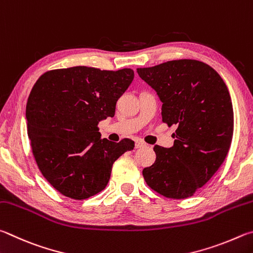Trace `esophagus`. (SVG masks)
<instances>
[{
    "instance_id": "esophagus-1",
    "label": "esophagus",
    "mask_w": 253,
    "mask_h": 253,
    "mask_svg": "<svg viewBox=\"0 0 253 253\" xmlns=\"http://www.w3.org/2000/svg\"><path fill=\"white\" fill-rule=\"evenodd\" d=\"M143 147H145V143L143 142V141H141V140H136V141H135V148H136V149L143 148Z\"/></svg>"
}]
</instances>
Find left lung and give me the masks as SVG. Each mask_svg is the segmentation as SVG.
I'll return each instance as SVG.
<instances>
[{
  "label": "left lung",
  "instance_id": "8db88e82",
  "mask_svg": "<svg viewBox=\"0 0 253 253\" xmlns=\"http://www.w3.org/2000/svg\"><path fill=\"white\" fill-rule=\"evenodd\" d=\"M136 72L162 102V122L175 126L173 147L154 145L145 182L170 199L192 197L222 165L233 135V108L222 78L197 60H173Z\"/></svg>",
  "mask_w": 253,
  "mask_h": 253
}]
</instances>
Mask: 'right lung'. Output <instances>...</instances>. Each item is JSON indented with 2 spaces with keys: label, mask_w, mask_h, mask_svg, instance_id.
<instances>
[{
  "label": "right lung",
  "mask_w": 253,
  "mask_h": 253,
  "mask_svg": "<svg viewBox=\"0 0 253 253\" xmlns=\"http://www.w3.org/2000/svg\"><path fill=\"white\" fill-rule=\"evenodd\" d=\"M134 78L131 69H56L35 82L26 103L28 135L42 175L63 196L84 200L108 184L112 166L134 141L101 139L97 124Z\"/></svg>",
  "instance_id": "right-lung-1"
}]
</instances>
